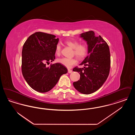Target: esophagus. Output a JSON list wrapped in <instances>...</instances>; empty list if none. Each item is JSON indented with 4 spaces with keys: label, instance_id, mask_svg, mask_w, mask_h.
<instances>
[{
    "label": "esophagus",
    "instance_id": "1",
    "mask_svg": "<svg viewBox=\"0 0 135 135\" xmlns=\"http://www.w3.org/2000/svg\"><path fill=\"white\" fill-rule=\"evenodd\" d=\"M68 72L69 73H71L72 72V70H70V69H68Z\"/></svg>",
    "mask_w": 135,
    "mask_h": 135
}]
</instances>
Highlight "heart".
<instances>
[{
    "label": "heart",
    "mask_w": 135,
    "mask_h": 135,
    "mask_svg": "<svg viewBox=\"0 0 135 135\" xmlns=\"http://www.w3.org/2000/svg\"><path fill=\"white\" fill-rule=\"evenodd\" d=\"M66 44L74 50V55L77 58L81 59L86 56L88 52V47L85 44L79 45L77 41L72 40H67ZM55 53L57 56H59L61 54V45L59 44L56 45ZM57 62L69 68L77 63V60L74 58H62L57 59Z\"/></svg>",
    "instance_id": "heart-1"
}]
</instances>
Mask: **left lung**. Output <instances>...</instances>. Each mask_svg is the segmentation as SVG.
Here are the masks:
<instances>
[{"label":"left lung","mask_w":135,"mask_h":135,"mask_svg":"<svg viewBox=\"0 0 135 135\" xmlns=\"http://www.w3.org/2000/svg\"><path fill=\"white\" fill-rule=\"evenodd\" d=\"M79 35L86 42L88 55L79 64L85 67L73 69L80 75V79L73 84L80 93L89 95L99 90L107 79L110 68V54L107 42L100 35L96 36L94 31L84 32Z\"/></svg>","instance_id":"8db88e82"}]
</instances>
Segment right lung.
Here are the masks:
<instances>
[{
  "mask_svg": "<svg viewBox=\"0 0 135 135\" xmlns=\"http://www.w3.org/2000/svg\"><path fill=\"white\" fill-rule=\"evenodd\" d=\"M59 39L55 35L35 32L24 43L22 52V71L27 84L33 90L46 93L57 84L67 69L60 63L46 67L45 63L55 59L56 46Z\"/></svg>",
  "mask_w": 135,
  "mask_h": 135,
  "instance_id": "1",
  "label": "right lung"
}]
</instances>
